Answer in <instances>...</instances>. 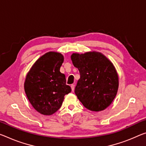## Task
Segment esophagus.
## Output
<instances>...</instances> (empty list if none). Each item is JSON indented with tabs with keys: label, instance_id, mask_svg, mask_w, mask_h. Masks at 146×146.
<instances>
[{
	"label": "esophagus",
	"instance_id": "1",
	"mask_svg": "<svg viewBox=\"0 0 146 146\" xmlns=\"http://www.w3.org/2000/svg\"><path fill=\"white\" fill-rule=\"evenodd\" d=\"M71 90H72V91L73 92L74 90H75V85H74V84H71Z\"/></svg>",
	"mask_w": 146,
	"mask_h": 146
}]
</instances>
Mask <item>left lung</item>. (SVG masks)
Listing matches in <instances>:
<instances>
[{"mask_svg":"<svg viewBox=\"0 0 146 146\" xmlns=\"http://www.w3.org/2000/svg\"><path fill=\"white\" fill-rule=\"evenodd\" d=\"M71 58L80 73L75 89L78 99L87 109L104 110L112 103L118 90V75L114 65L103 54L94 51L73 53Z\"/></svg>","mask_w":146,"mask_h":146,"instance_id":"1","label":"left lung"}]
</instances>
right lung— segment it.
<instances>
[{
	"label": "right lung",
	"instance_id": "1",
	"mask_svg": "<svg viewBox=\"0 0 146 146\" xmlns=\"http://www.w3.org/2000/svg\"><path fill=\"white\" fill-rule=\"evenodd\" d=\"M64 62L61 53L48 52L41 56L28 73L25 91L34 109L43 115H52L61 107L64 96L70 93L66 76L60 71Z\"/></svg>",
	"mask_w": 146,
	"mask_h": 146
}]
</instances>
